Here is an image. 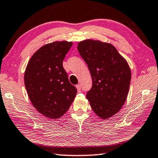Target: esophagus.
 <instances>
[{
	"mask_svg": "<svg viewBox=\"0 0 158 158\" xmlns=\"http://www.w3.org/2000/svg\"><path fill=\"white\" fill-rule=\"evenodd\" d=\"M76 88H77V91H78V92H81V85H80V84L77 85H76Z\"/></svg>",
	"mask_w": 158,
	"mask_h": 158,
	"instance_id": "1",
	"label": "esophagus"
}]
</instances>
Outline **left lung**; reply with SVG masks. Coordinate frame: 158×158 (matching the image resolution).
Returning a JSON list of instances; mask_svg holds the SVG:
<instances>
[{
	"instance_id": "obj_1",
	"label": "left lung",
	"mask_w": 158,
	"mask_h": 158,
	"mask_svg": "<svg viewBox=\"0 0 158 158\" xmlns=\"http://www.w3.org/2000/svg\"><path fill=\"white\" fill-rule=\"evenodd\" d=\"M87 63L92 87L87 98L96 114L106 119L121 109L128 96L131 71L126 60L109 43L87 40L77 44Z\"/></svg>"
}]
</instances>
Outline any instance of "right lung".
<instances>
[{
    "instance_id": "1",
    "label": "right lung",
    "mask_w": 158,
    "mask_h": 158,
    "mask_svg": "<svg viewBox=\"0 0 158 158\" xmlns=\"http://www.w3.org/2000/svg\"><path fill=\"white\" fill-rule=\"evenodd\" d=\"M72 42L55 41L37 50L29 60L24 82L32 106L50 118H58L67 112L77 89L69 82L63 60Z\"/></svg>"
}]
</instances>
